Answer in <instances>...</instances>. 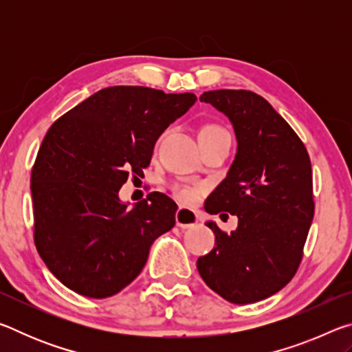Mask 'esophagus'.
<instances>
[{
	"label": "esophagus",
	"mask_w": 352,
	"mask_h": 352,
	"mask_svg": "<svg viewBox=\"0 0 352 352\" xmlns=\"http://www.w3.org/2000/svg\"><path fill=\"white\" fill-rule=\"evenodd\" d=\"M200 220V214L194 210H189V208L180 206L175 212V222L180 228H189V226L197 225Z\"/></svg>",
	"instance_id": "esophagus-1"
}]
</instances>
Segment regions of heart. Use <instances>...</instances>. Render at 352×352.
<instances>
[{"instance_id":"obj_1","label":"heart","mask_w":352,"mask_h":352,"mask_svg":"<svg viewBox=\"0 0 352 352\" xmlns=\"http://www.w3.org/2000/svg\"><path fill=\"white\" fill-rule=\"evenodd\" d=\"M217 132H225V130L219 126H214V124H210V126L201 127L199 135H210V133H217ZM200 192H201V188L189 186V184H178V186L174 188L175 197L178 200L184 201V204H194V201L199 199Z\"/></svg>"}]
</instances>
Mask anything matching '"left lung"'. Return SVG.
<instances>
[{"label": "left lung", "mask_w": 352, "mask_h": 352, "mask_svg": "<svg viewBox=\"0 0 352 352\" xmlns=\"http://www.w3.org/2000/svg\"><path fill=\"white\" fill-rule=\"evenodd\" d=\"M233 124L237 153L208 197L210 214L239 219L225 233L214 222L216 247L197 261L210 289L234 305L265 300L295 276L314 219L312 166L285 119L253 91L214 90L200 96Z\"/></svg>", "instance_id": "8db88e82"}]
</instances>
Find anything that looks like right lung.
<instances>
[{"label": "right lung", "mask_w": 352, "mask_h": 352, "mask_svg": "<svg viewBox=\"0 0 352 352\" xmlns=\"http://www.w3.org/2000/svg\"><path fill=\"white\" fill-rule=\"evenodd\" d=\"M195 94L109 87L47 130L31 174L34 242L63 285L90 298L116 295L140 275L148 250L175 225V201L151 192L132 210L119 200L130 174L151 164L155 142Z\"/></svg>", "instance_id": "1"}]
</instances>
